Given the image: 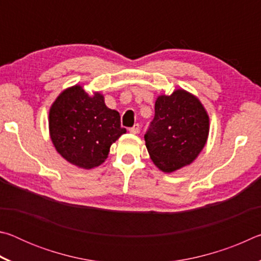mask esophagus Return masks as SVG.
Listing matches in <instances>:
<instances>
[{"label":"esophagus","mask_w":261,"mask_h":261,"mask_svg":"<svg viewBox=\"0 0 261 261\" xmlns=\"http://www.w3.org/2000/svg\"><path fill=\"white\" fill-rule=\"evenodd\" d=\"M139 130H140V125H139V124H135L134 126L130 127V129H129V131L131 132V134H134V135L138 134Z\"/></svg>","instance_id":"1"}]
</instances>
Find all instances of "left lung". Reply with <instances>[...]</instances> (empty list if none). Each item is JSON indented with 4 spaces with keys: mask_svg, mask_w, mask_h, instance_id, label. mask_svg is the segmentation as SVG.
<instances>
[{
    "mask_svg": "<svg viewBox=\"0 0 261 261\" xmlns=\"http://www.w3.org/2000/svg\"><path fill=\"white\" fill-rule=\"evenodd\" d=\"M210 132V117L199 99L185 90L160 95L144 138L159 169L173 173L196 160Z\"/></svg>",
    "mask_w": 261,
    "mask_h": 261,
    "instance_id": "left-lung-1",
    "label": "left lung"
}]
</instances>
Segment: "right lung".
Returning <instances> with one entry per match:
<instances>
[{
    "instance_id": "1",
    "label": "right lung",
    "mask_w": 261,
    "mask_h": 261,
    "mask_svg": "<svg viewBox=\"0 0 261 261\" xmlns=\"http://www.w3.org/2000/svg\"><path fill=\"white\" fill-rule=\"evenodd\" d=\"M125 132L120 114L106 106L103 95H88L81 85L64 90L49 109V134L56 151L83 169L103 163L112 144Z\"/></svg>"
}]
</instances>
